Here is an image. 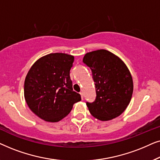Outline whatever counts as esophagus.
<instances>
[{"instance_id": "34e87169", "label": "esophagus", "mask_w": 160, "mask_h": 160, "mask_svg": "<svg viewBox=\"0 0 160 160\" xmlns=\"http://www.w3.org/2000/svg\"><path fill=\"white\" fill-rule=\"evenodd\" d=\"M80 95H81V97H82V99L83 100V98H84V96H83V93L80 92Z\"/></svg>"}]
</instances>
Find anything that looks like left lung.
Wrapping results in <instances>:
<instances>
[{
  "instance_id": "left-lung-1",
  "label": "left lung",
  "mask_w": 160,
  "mask_h": 160,
  "mask_svg": "<svg viewBox=\"0 0 160 160\" xmlns=\"http://www.w3.org/2000/svg\"><path fill=\"white\" fill-rule=\"evenodd\" d=\"M83 62L91 69L95 85V101L87 102L89 112L101 121L119 117L132 95V78L128 67L119 58L105 49L88 52Z\"/></svg>"
}]
</instances>
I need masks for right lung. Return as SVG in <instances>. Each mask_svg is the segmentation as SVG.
<instances>
[{
	"label": "right lung",
	"instance_id": "1",
	"mask_svg": "<svg viewBox=\"0 0 160 160\" xmlns=\"http://www.w3.org/2000/svg\"><path fill=\"white\" fill-rule=\"evenodd\" d=\"M74 57L51 53L38 59L28 71L24 95L28 107L46 122L60 121L82 100L73 90L70 71Z\"/></svg>",
	"mask_w": 160,
	"mask_h": 160
}]
</instances>
